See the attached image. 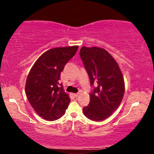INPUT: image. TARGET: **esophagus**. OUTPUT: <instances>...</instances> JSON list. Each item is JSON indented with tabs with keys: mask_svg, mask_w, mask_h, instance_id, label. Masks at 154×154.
Wrapping results in <instances>:
<instances>
[{
	"mask_svg": "<svg viewBox=\"0 0 154 154\" xmlns=\"http://www.w3.org/2000/svg\"><path fill=\"white\" fill-rule=\"evenodd\" d=\"M81 93H82V91H79V92H78V93H77V94H74V96H75V97H77V96H79V94H80Z\"/></svg>",
	"mask_w": 154,
	"mask_h": 154,
	"instance_id": "34e87169",
	"label": "esophagus"
}]
</instances>
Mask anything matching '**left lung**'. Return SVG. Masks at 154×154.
Segmentation results:
<instances>
[{
    "label": "left lung",
    "instance_id": "1",
    "mask_svg": "<svg viewBox=\"0 0 154 154\" xmlns=\"http://www.w3.org/2000/svg\"><path fill=\"white\" fill-rule=\"evenodd\" d=\"M79 55L94 88L90 93L89 105L83 106V112L90 120H105L118 108L123 98V75L118 63L105 49L83 46Z\"/></svg>",
    "mask_w": 154,
    "mask_h": 154
}]
</instances>
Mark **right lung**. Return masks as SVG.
<instances>
[{
    "mask_svg": "<svg viewBox=\"0 0 154 154\" xmlns=\"http://www.w3.org/2000/svg\"><path fill=\"white\" fill-rule=\"evenodd\" d=\"M78 48H56L45 51L28 75L25 86L28 100L36 113L46 120L60 118L71 102L60 79L65 65L75 56Z\"/></svg>",
    "mask_w": 154,
    "mask_h": 154,
    "instance_id": "obj_1",
    "label": "right lung"
}]
</instances>
